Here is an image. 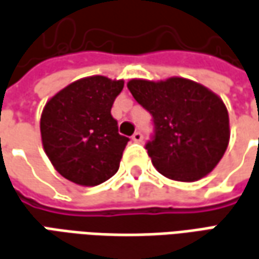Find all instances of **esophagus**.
Instances as JSON below:
<instances>
[{
	"instance_id": "esophagus-1",
	"label": "esophagus",
	"mask_w": 259,
	"mask_h": 259,
	"mask_svg": "<svg viewBox=\"0 0 259 259\" xmlns=\"http://www.w3.org/2000/svg\"><path fill=\"white\" fill-rule=\"evenodd\" d=\"M132 140H133V142H136V143L143 142V133H142V132H139V130L135 132V133H133V136H132Z\"/></svg>"
}]
</instances>
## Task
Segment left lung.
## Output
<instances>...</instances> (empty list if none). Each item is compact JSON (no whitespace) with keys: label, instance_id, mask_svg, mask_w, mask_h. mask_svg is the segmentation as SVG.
<instances>
[{"label":"left lung","instance_id":"left-lung-1","mask_svg":"<svg viewBox=\"0 0 259 259\" xmlns=\"http://www.w3.org/2000/svg\"><path fill=\"white\" fill-rule=\"evenodd\" d=\"M127 88L152 115L154 130L146 150L159 173L196 181L217 166L228 146L230 120L215 93L184 78L132 79Z\"/></svg>","mask_w":259,"mask_h":259}]
</instances>
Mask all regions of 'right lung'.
<instances>
[{
	"label": "right lung",
	"mask_w": 259,
	"mask_h": 259,
	"mask_svg": "<svg viewBox=\"0 0 259 259\" xmlns=\"http://www.w3.org/2000/svg\"><path fill=\"white\" fill-rule=\"evenodd\" d=\"M123 80L80 79L45 105L42 144L56 171L79 186H98L119 170L129 137L119 135L110 110Z\"/></svg>",
	"instance_id": "add662e5"
}]
</instances>
